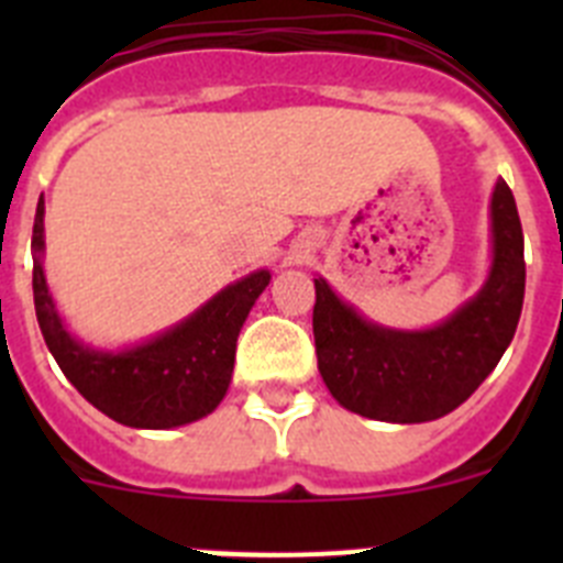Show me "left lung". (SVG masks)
<instances>
[{"mask_svg":"<svg viewBox=\"0 0 563 563\" xmlns=\"http://www.w3.org/2000/svg\"><path fill=\"white\" fill-rule=\"evenodd\" d=\"M494 265L471 301L431 330H389L343 305L316 278L318 372L343 409L383 422L445 417L479 389L514 341L525 301V233L514 191L496 183L490 200Z\"/></svg>","mask_w":563,"mask_h":563,"instance_id":"8db88e82","label":"left lung"}]
</instances>
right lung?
<instances>
[{"mask_svg": "<svg viewBox=\"0 0 563 563\" xmlns=\"http://www.w3.org/2000/svg\"><path fill=\"white\" fill-rule=\"evenodd\" d=\"M33 301L44 343L67 380L98 411L129 429H177L211 415L233 375L236 338L271 271H256L220 290L163 335L129 350L103 352L69 335L47 290L44 200L33 222Z\"/></svg>", "mask_w": 563, "mask_h": 563, "instance_id": "add662e5", "label": "right lung"}]
</instances>
